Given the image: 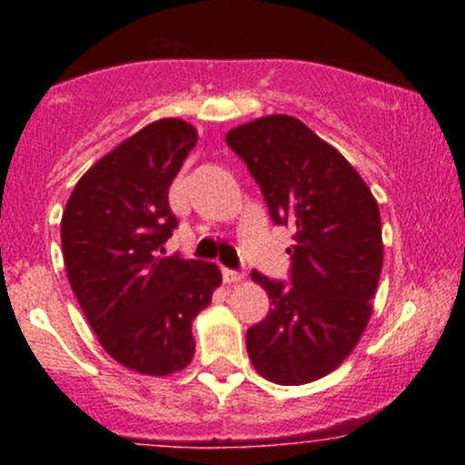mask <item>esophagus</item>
<instances>
[{"mask_svg": "<svg viewBox=\"0 0 465 465\" xmlns=\"http://www.w3.org/2000/svg\"><path fill=\"white\" fill-rule=\"evenodd\" d=\"M242 272L238 270H229V267H223V279L227 281V283H238V281H242Z\"/></svg>", "mask_w": 465, "mask_h": 465, "instance_id": "esophagus-1", "label": "esophagus"}]
</instances>
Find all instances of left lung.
Segmentation results:
<instances>
[{"instance_id":"1","label":"left lung","mask_w":465,"mask_h":465,"mask_svg":"<svg viewBox=\"0 0 465 465\" xmlns=\"http://www.w3.org/2000/svg\"><path fill=\"white\" fill-rule=\"evenodd\" d=\"M227 145L245 162L274 224L294 229L288 283L252 272L272 311L247 331L262 378L306 384L340 367L371 317L382 270L376 198L353 166L288 114L233 128Z\"/></svg>"}]
</instances>
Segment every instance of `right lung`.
<instances>
[{"mask_svg": "<svg viewBox=\"0 0 465 465\" xmlns=\"http://www.w3.org/2000/svg\"><path fill=\"white\" fill-rule=\"evenodd\" d=\"M195 143L186 121L145 125L78 180L60 223L69 283L89 326L116 362L148 376L193 360L191 326L220 285L215 262L159 256L177 229L168 189Z\"/></svg>", "mask_w": 465, "mask_h": 465, "instance_id": "1", "label": "right lung"}]
</instances>
